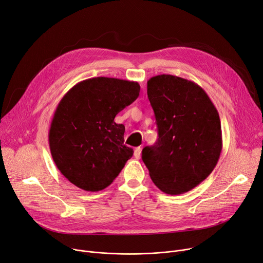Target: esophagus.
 I'll list each match as a JSON object with an SVG mask.
<instances>
[{
    "label": "esophagus",
    "mask_w": 263,
    "mask_h": 263,
    "mask_svg": "<svg viewBox=\"0 0 263 263\" xmlns=\"http://www.w3.org/2000/svg\"><path fill=\"white\" fill-rule=\"evenodd\" d=\"M141 149H142V148H141L140 146L135 148V151H134V156H135L136 159H140V158H141Z\"/></svg>",
    "instance_id": "obj_1"
}]
</instances>
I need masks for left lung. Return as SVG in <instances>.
<instances>
[{
    "mask_svg": "<svg viewBox=\"0 0 263 263\" xmlns=\"http://www.w3.org/2000/svg\"><path fill=\"white\" fill-rule=\"evenodd\" d=\"M158 141L142 160L153 182L168 195L186 193L214 171L221 151L219 114L208 93L193 81L159 74L147 81Z\"/></svg>",
    "mask_w": 263,
    "mask_h": 263,
    "instance_id": "1",
    "label": "left lung"
}]
</instances>
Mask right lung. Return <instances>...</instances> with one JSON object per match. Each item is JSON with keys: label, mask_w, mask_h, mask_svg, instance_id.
<instances>
[{"label": "right lung", "mask_w": 263, "mask_h": 263, "mask_svg": "<svg viewBox=\"0 0 263 263\" xmlns=\"http://www.w3.org/2000/svg\"><path fill=\"white\" fill-rule=\"evenodd\" d=\"M139 92L138 82L97 77L81 81L64 95L48 141L58 170L69 182L87 192L112 183L134 154L124 145V125L114 120Z\"/></svg>", "instance_id": "obj_1"}]
</instances>
